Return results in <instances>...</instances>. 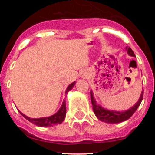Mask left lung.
Listing matches in <instances>:
<instances>
[{
	"label": "left lung",
	"instance_id": "1",
	"mask_svg": "<svg viewBox=\"0 0 155 155\" xmlns=\"http://www.w3.org/2000/svg\"><path fill=\"white\" fill-rule=\"evenodd\" d=\"M127 50L129 55L132 56V57H135V54H134V51L131 50L130 47H127ZM90 94H91V104H92L93 111H94L95 116H97V118L99 120H101V121L105 122V123H109V124H118V123L126 121V120H127L128 119H130L131 116H133V114L136 112L137 108L139 107L140 104L141 102L142 99H143V91H142L140 98L138 100V102H137L131 109L126 111V112H120H120H114V111L106 110V109H103L102 107L99 106L98 105H97L95 100L94 99L93 94L91 91L90 92Z\"/></svg>",
	"mask_w": 155,
	"mask_h": 155
}]
</instances>
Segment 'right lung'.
<instances>
[{
	"label": "right lung",
	"instance_id": "right-lung-1",
	"mask_svg": "<svg viewBox=\"0 0 155 155\" xmlns=\"http://www.w3.org/2000/svg\"><path fill=\"white\" fill-rule=\"evenodd\" d=\"M75 82L71 83L69 86L68 87L67 90H66V94L70 91V90L72 89V87L74 86ZM21 113V116L23 117L26 119L27 120H28L29 122H31V124H35L36 126H39V127H52V126L57 125V124H61L63 121L65 119L66 116V102L64 100V102H63V105L61 106V108L60 109V110L57 112L56 114L53 115V116H50V117H46V118H39V119H31L28 117V116H25L24 114L19 112Z\"/></svg>",
	"mask_w": 155,
	"mask_h": 155
}]
</instances>
